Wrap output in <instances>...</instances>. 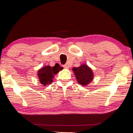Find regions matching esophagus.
<instances>
[{
  "mask_svg": "<svg viewBox=\"0 0 133 133\" xmlns=\"http://www.w3.org/2000/svg\"><path fill=\"white\" fill-rule=\"evenodd\" d=\"M63 67L65 69H69V66L68 64H65L63 65Z\"/></svg>",
  "mask_w": 133,
  "mask_h": 133,
  "instance_id": "obj_1",
  "label": "esophagus"
}]
</instances>
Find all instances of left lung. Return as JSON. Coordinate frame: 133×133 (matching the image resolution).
Wrapping results in <instances>:
<instances>
[{"label":"left lung","instance_id":"1","mask_svg":"<svg viewBox=\"0 0 133 133\" xmlns=\"http://www.w3.org/2000/svg\"><path fill=\"white\" fill-rule=\"evenodd\" d=\"M78 83L82 86L86 87L93 81L94 74L93 70L86 64H82L78 68H72Z\"/></svg>","mask_w":133,"mask_h":133}]
</instances>
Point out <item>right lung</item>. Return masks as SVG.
I'll return each instance as SVG.
<instances>
[{
    "instance_id": "1",
    "label": "right lung",
    "mask_w": 133,
    "mask_h": 133,
    "mask_svg": "<svg viewBox=\"0 0 133 133\" xmlns=\"http://www.w3.org/2000/svg\"><path fill=\"white\" fill-rule=\"evenodd\" d=\"M63 69V67L60 66L58 63H56L53 67L46 65L37 71V77L40 83L43 86L50 85L53 82L55 75Z\"/></svg>"
}]
</instances>
